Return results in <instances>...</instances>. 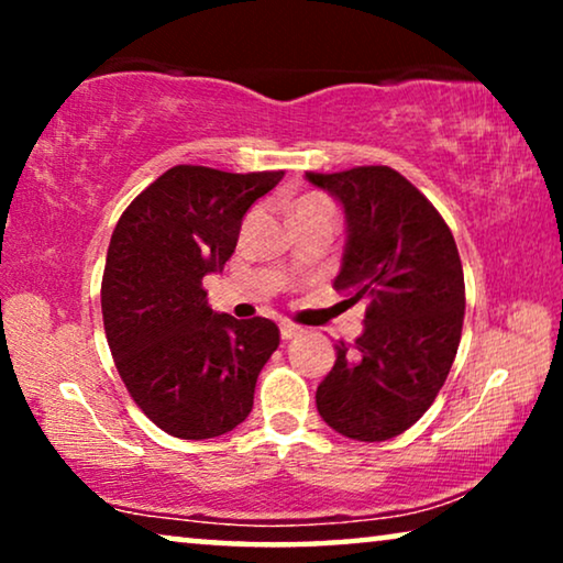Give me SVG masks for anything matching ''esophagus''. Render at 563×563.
I'll return each mask as SVG.
<instances>
[{
	"mask_svg": "<svg viewBox=\"0 0 563 563\" xmlns=\"http://www.w3.org/2000/svg\"><path fill=\"white\" fill-rule=\"evenodd\" d=\"M279 330H282V341H291V338H297L299 333H302V328L291 325V322H282Z\"/></svg>",
	"mask_w": 563,
	"mask_h": 563,
	"instance_id": "obj_1",
	"label": "esophagus"
}]
</instances>
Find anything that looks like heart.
<instances>
[{
  "mask_svg": "<svg viewBox=\"0 0 563 563\" xmlns=\"http://www.w3.org/2000/svg\"><path fill=\"white\" fill-rule=\"evenodd\" d=\"M314 205H330V202H328L325 197H320V195H307V197H302L297 202V207H314ZM297 207H295V210H297Z\"/></svg>",
  "mask_w": 563,
  "mask_h": 563,
  "instance_id": "b5f03b06",
  "label": "heart"
}]
</instances>
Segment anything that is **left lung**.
Masks as SVG:
<instances>
[{"mask_svg": "<svg viewBox=\"0 0 563 563\" xmlns=\"http://www.w3.org/2000/svg\"><path fill=\"white\" fill-rule=\"evenodd\" d=\"M343 207L345 251L333 287L366 299L364 333L335 345L320 382V418L353 441H387L415 426L441 391L464 325V268L449 225L389 166L307 174Z\"/></svg>", "mask_w": 563, "mask_h": 563, "instance_id": "left-lung-1", "label": "left lung"}]
</instances>
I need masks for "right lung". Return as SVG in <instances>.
Masks as SVG:
<instances>
[{
  "mask_svg": "<svg viewBox=\"0 0 563 563\" xmlns=\"http://www.w3.org/2000/svg\"><path fill=\"white\" fill-rule=\"evenodd\" d=\"M282 176L174 166L114 225L102 276L107 343L130 397L168 435L202 441L249 418L279 328L212 312L202 279L222 272L243 214Z\"/></svg>",
  "mask_w": 563,
  "mask_h": 563,
  "instance_id": "1",
  "label": "right lung"
}]
</instances>
